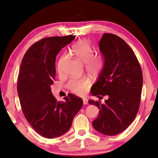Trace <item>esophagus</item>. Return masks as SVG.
<instances>
[{
  "mask_svg": "<svg viewBox=\"0 0 158 158\" xmlns=\"http://www.w3.org/2000/svg\"><path fill=\"white\" fill-rule=\"evenodd\" d=\"M83 103L84 105H87L88 103V101L86 98H83Z\"/></svg>",
  "mask_w": 158,
  "mask_h": 158,
  "instance_id": "34e87169",
  "label": "esophagus"
}]
</instances>
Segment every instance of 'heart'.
<instances>
[{
  "label": "heart",
  "instance_id": "1",
  "mask_svg": "<svg viewBox=\"0 0 158 158\" xmlns=\"http://www.w3.org/2000/svg\"><path fill=\"white\" fill-rule=\"evenodd\" d=\"M72 52L74 55L82 63H84L85 70L91 76H98L102 71L105 64V58L102 53H94L93 47L87 40H80L73 45ZM66 58L65 54L61 56L57 64V71L61 74L63 73L62 66ZM90 81L87 77L74 78L70 80L67 86L72 92L82 95L90 86Z\"/></svg>",
  "mask_w": 158,
  "mask_h": 158
}]
</instances>
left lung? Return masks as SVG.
Listing matches in <instances>:
<instances>
[{
	"label": "left lung",
	"mask_w": 158,
	"mask_h": 158,
	"mask_svg": "<svg viewBox=\"0 0 158 158\" xmlns=\"http://www.w3.org/2000/svg\"><path fill=\"white\" fill-rule=\"evenodd\" d=\"M105 64L91 91L101 101L88 103L99 109L93 121L94 128L107 136H114L128 128L135 118L140 107L143 84L142 69L132 49L120 37L104 33L99 43Z\"/></svg>",
	"instance_id": "1"
}]
</instances>
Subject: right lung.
Instances as JSON below:
<instances>
[{"label":"right lung","mask_w":158,"mask_h":158,"mask_svg":"<svg viewBox=\"0 0 158 158\" xmlns=\"http://www.w3.org/2000/svg\"><path fill=\"white\" fill-rule=\"evenodd\" d=\"M76 35L49 37L33 44L22 60L17 89L23 114L31 127L47 138L59 137L67 132L83 100L69 94L57 102L51 85L55 80V60L62 48Z\"/></svg>","instance_id":"add662e5"}]
</instances>
